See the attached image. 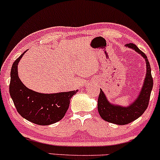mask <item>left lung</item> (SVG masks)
<instances>
[{"label": "left lung", "mask_w": 160, "mask_h": 160, "mask_svg": "<svg viewBox=\"0 0 160 160\" xmlns=\"http://www.w3.org/2000/svg\"><path fill=\"white\" fill-rule=\"evenodd\" d=\"M126 47L132 49L140 54L146 62V75L142 87L137 98L127 107L111 103L108 100L104 92L100 89L98 99V111L99 115L104 120L117 125H126L133 122L140 117L148 108L150 93L153 85L151 69L146 55L138 48L134 43H127Z\"/></svg>", "instance_id": "obj_1"}]
</instances>
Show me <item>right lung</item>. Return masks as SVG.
Returning <instances> with one entry per match:
<instances>
[{
  "label": "right lung",
  "instance_id": "obj_1",
  "mask_svg": "<svg viewBox=\"0 0 160 160\" xmlns=\"http://www.w3.org/2000/svg\"><path fill=\"white\" fill-rule=\"evenodd\" d=\"M25 51L12 64L10 72V95L18 113L34 124L48 126L61 120L69 108L74 91L45 94L28 89L20 80L18 65Z\"/></svg>",
  "mask_w": 160,
  "mask_h": 160
}]
</instances>
